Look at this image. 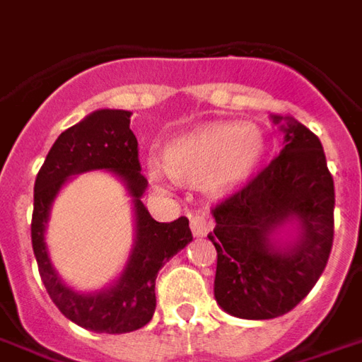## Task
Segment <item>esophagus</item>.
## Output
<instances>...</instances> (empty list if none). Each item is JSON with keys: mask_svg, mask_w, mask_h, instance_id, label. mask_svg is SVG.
Here are the masks:
<instances>
[{"mask_svg": "<svg viewBox=\"0 0 362 362\" xmlns=\"http://www.w3.org/2000/svg\"><path fill=\"white\" fill-rule=\"evenodd\" d=\"M190 228L194 238H204L212 230V220L206 214H194L190 218Z\"/></svg>", "mask_w": 362, "mask_h": 362, "instance_id": "34e87169", "label": "esophagus"}]
</instances>
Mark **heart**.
<instances>
[{
	"instance_id": "heart-1",
	"label": "heart",
	"mask_w": 362,
	"mask_h": 362,
	"mask_svg": "<svg viewBox=\"0 0 362 362\" xmlns=\"http://www.w3.org/2000/svg\"><path fill=\"white\" fill-rule=\"evenodd\" d=\"M265 154L264 130L250 122H208L172 139L162 152L164 168L180 182H202L214 196L238 190L252 178ZM148 178L166 184L156 160L146 162Z\"/></svg>"
}]
</instances>
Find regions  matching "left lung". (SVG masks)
<instances>
[{"label": "left lung", "instance_id": "left-lung-1", "mask_svg": "<svg viewBox=\"0 0 362 362\" xmlns=\"http://www.w3.org/2000/svg\"><path fill=\"white\" fill-rule=\"evenodd\" d=\"M285 146L247 186L214 208V297L240 319H275L313 289L333 247L335 186L321 140L272 117Z\"/></svg>", "mask_w": 362, "mask_h": 362}]
</instances>
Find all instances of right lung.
Masks as SVG:
<instances>
[{
	"mask_svg": "<svg viewBox=\"0 0 362 362\" xmlns=\"http://www.w3.org/2000/svg\"><path fill=\"white\" fill-rule=\"evenodd\" d=\"M129 110L100 109L59 134L35 178L31 243L47 293L63 315L95 333H130L148 323L156 309L154 281L162 265L192 242L188 218L156 222L142 204L148 182L140 174L139 142ZM107 170L120 177L133 198L135 243L125 269L100 292L81 294L69 288L48 257L45 230L50 206L71 175Z\"/></svg>",
	"mask_w": 362,
	"mask_h": 362,
	"instance_id": "obj_1",
	"label": "right lung"
}]
</instances>
